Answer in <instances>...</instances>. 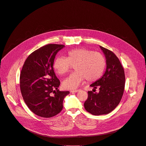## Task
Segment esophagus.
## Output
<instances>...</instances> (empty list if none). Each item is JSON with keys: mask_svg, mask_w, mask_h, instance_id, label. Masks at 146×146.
Returning <instances> with one entry per match:
<instances>
[{"mask_svg": "<svg viewBox=\"0 0 146 146\" xmlns=\"http://www.w3.org/2000/svg\"><path fill=\"white\" fill-rule=\"evenodd\" d=\"M80 90V89H76V90H72L70 92H74V93H76L77 92H78Z\"/></svg>", "mask_w": 146, "mask_h": 146, "instance_id": "1", "label": "esophagus"}]
</instances>
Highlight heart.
Returning <instances> with one entry per match:
<instances>
[{
  "label": "heart",
  "mask_w": 146,
  "mask_h": 146,
  "mask_svg": "<svg viewBox=\"0 0 146 146\" xmlns=\"http://www.w3.org/2000/svg\"><path fill=\"white\" fill-rule=\"evenodd\" d=\"M75 65L76 71L62 82L64 88H77L85 79L92 82L103 75L106 66L105 57L100 53L85 48H78L68 51L65 57H57L53 62V69L59 75L67 73Z\"/></svg>",
  "instance_id": "1"
}]
</instances>
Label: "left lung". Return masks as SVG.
<instances>
[{
    "label": "left lung",
    "instance_id": "1",
    "mask_svg": "<svg viewBox=\"0 0 146 146\" xmlns=\"http://www.w3.org/2000/svg\"><path fill=\"white\" fill-rule=\"evenodd\" d=\"M100 47L106 56V70L102 78L90 85L94 92L99 88L100 92L88 91L84 103L86 111L97 116L108 114L118 106L123 95L125 80L124 69L117 56L107 48Z\"/></svg>",
    "mask_w": 146,
    "mask_h": 146
}]
</instances>
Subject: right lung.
<instances>
[{"label": "right lung", "instance_id": "obj_1", "mask_svg": "<svg viewBox=\"0 0 146 146\" xmlns=\"http://www.w3.org/2000/svg\"><path fill=\"white\" fill-rule=\"evenodd\" d=\"M63 44H48L30 54L26 60L20 75V88L29 108L42 117H52L63 108V100L69 91L58 89L60 81L53 65Z\"/></svg>", "mask_w": 146, "mask_h": 146}]
</instances>
